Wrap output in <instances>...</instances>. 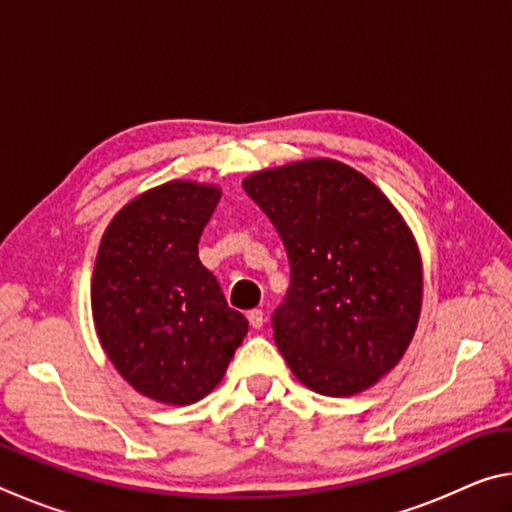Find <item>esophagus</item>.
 Masks as SVG:
<instances>
[{"label": "esophagus", "mask_w": 512, "mask_h": 512, "mask_svg": "<svg viewBox=\"0 0 512 512\" xmlns=\"http://www.w3.org/2000/svg\"><path fill=\"white\" fill-rule=\"evenodd\" d=\"M248 323L253 329H262L264 327V311L262 309H253L248 314Z\"/></svg>", "instance_id": "1"}]
</instances>
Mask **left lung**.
Wrapping results in <instances>:
<instances>
[{
    "instance_id": "1",
    "label": "left lung",
    "mask_w": 512,
    "mask_h": 512,
    "mask_svg": "<svg viewBox=\"0 0 512 512\" xmlns=\"http://www.w3.org/2000/svg\"><path fill=\"white\" fill-rule=\"evenodd\" d=\"M287 248L291 289L275 343L300 384L329 397L368 391L411 345L422 257L404 216L361 171L309 158L244 178Z\"/></svg>"
}]
</instances>
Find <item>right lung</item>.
<instances>
[{"mask_svg": "<svg viewBox=\"0 0 512 512\" xmlns=\"http://www.w3.org/2000/svg\"><path fill=\"white\" fill-rule=\"evenodd\" d=\"M221 189L169 180L112 216L92 273V318L112 366L137 393L187 406L212 393L248 332L198 239Z\"/></svg>", "mask_w": 512, "mask_h": 512, "instance_id": "1", "label": "right lung"}]
</instances>
